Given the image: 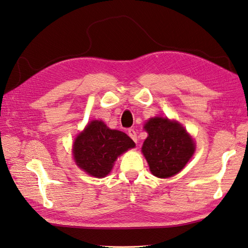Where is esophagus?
<instances>
[{
	"label": "esophagus",
	"mask_w": 248,
	"mask_h": 248,
	"mask_svg": "<svg viewBox=\"0 0 248 248\" xmlns=\"http://www.w3.org/2000/svg\"><path fill=\"white\" fill-rule=\"evenodd\" d=\"M128 135H129L135 142H137V134H136V131H135L134 129H129V130H128Z\"/></svg>",
	"instance_id": "1"
}]
</instances>
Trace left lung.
<instances>
[{
	"label": "left lung",
	"instance_id": "8db88e82",
	"mask_svg": "<svg viewBox=\"0 0 248 248\" xmlns=\"http://www.w3.org/2000/svg\"><path fill=\"white\" fill-rule=\"evenodd\" d=\"M148 137L142 153L152 174L170 177L178 173L194 153L192 138L183 126L168 118H151L145 125Z\"/></svg>",
	"mask_w": 248,
	"mask_h": 248
}]
</instances>
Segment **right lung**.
I'll list each match as a JSON object with an SVG mask.
<instances>
[{
	"label": "right lung",
	"instance_id": "1",
	"mask_svg": "<svg viewBox=\"0 0 248 248\" xmlns=\"http://www.w3.org/2000/svg\"><path fill=\"white\" fill-rule=\"evenodd\" d=\"M135 143L122 131L111 130L99 120H94L74 142V158L86 173L105 177L120 154Z\"/></svg>",
	"mask_w": 248,
	"mask_h": 248
}]
</instances>
